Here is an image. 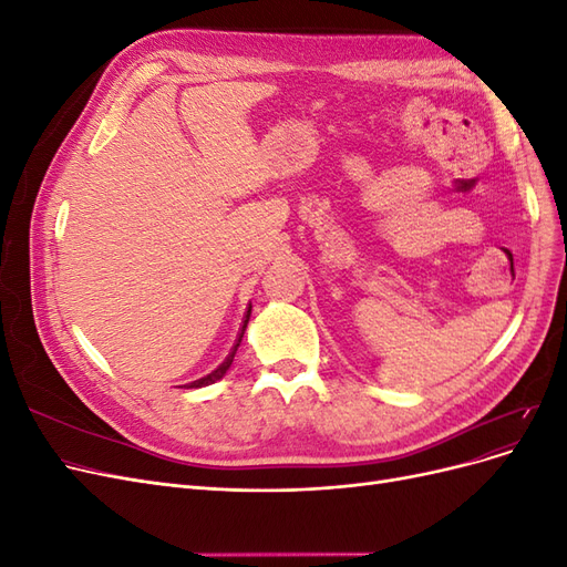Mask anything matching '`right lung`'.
Instances as JSON below:
<instances>
[{
	"label": "right lung",
	"mask_w": 567,
	"mask_h": 567,
	"mask_svg": "<svg viewBox=\"0 0 567 567\" xmlns=\"http://www.w3.org/2000/svg\"><path fill=\"white\" fill-rule=\"evenodd\" d=\"M252 307V305H250ZM250 307L246 310V317H244V323H241V329H238V338H236V342H234V348H231V352L227 354V359L225 362H221L213 373H208V375H203V379H198V381H194V383H188L186 388H203V385H210V383H215V381H219L221 375L227 373V369L231 367V362H234V354H236V350H238V346H241V338H244V333H246V326H248V319H250Z\"/></svg>",
	"instance_id": "right-lung-1"
}]
</instances>
